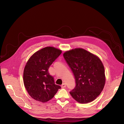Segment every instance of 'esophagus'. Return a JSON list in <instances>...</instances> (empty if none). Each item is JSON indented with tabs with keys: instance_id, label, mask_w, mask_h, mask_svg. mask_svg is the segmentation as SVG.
<instances>
[{
	"instance_id": "1",
	"label": "esophagus",
	"mask_w": 124,
	"mask_h": 124,
	"mask_svg": "<svg viewBox=\"0 0 124 124\" xmlns=\"http://www.w3.org/2000/svg\"><path fill=\"white\" fill-rule=\"evenodd\" d=\"M66 86V84L65 83H63L62 85H61V87L62 88H64V87H65Z\"/></svg>"
}]
</instances>
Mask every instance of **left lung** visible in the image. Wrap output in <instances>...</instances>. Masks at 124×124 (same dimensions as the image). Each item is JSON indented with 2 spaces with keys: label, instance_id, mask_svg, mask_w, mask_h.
<instances>
[{
  "label": "left lung",
  "instance_id": "8db88e82",
  "mask_svg": "<svg viewBox=\"0 0 124 124\" xmlns=\"http://www.w3.org/2000/svg\"><path fill=\"white\" fill-rule=\"evenodd\" d=\"M63 56L74 74L76 85L70 94L80 103L94 101L106 82L105 68L100 59L82 48L67 51Z\"/></svg>",
  "mask_w": 124,
  "mask_h": 124
}]
</instances>
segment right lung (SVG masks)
Segmentation results:
<instances>
[{"label": "right lung", "mask_w": 124, "mask_h": 124, "mask_svg": "<svg viewBox=\"0 0 124 124\" xmlns=\"http://www.w3.org/2000/svg\"><path fill=\"white\" fill-rule=\"evenodd\" d=\"M62 51L47 47L32 55L23 71V83L29 95L35 100L45 102L54 96L60 86L55 84L50 75V66L60 56Z\"/></svg>", "instance_id": "right-lung-1"}]
</instances>
